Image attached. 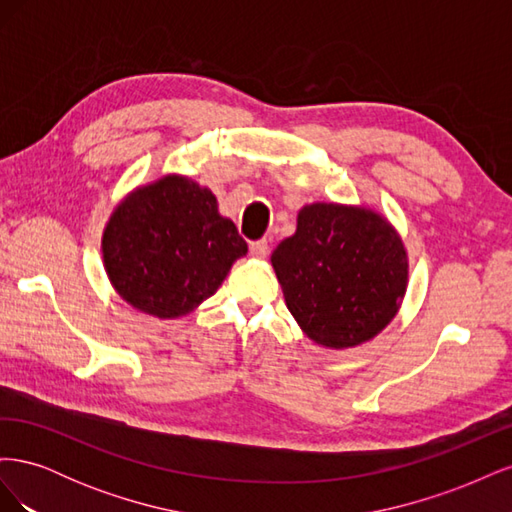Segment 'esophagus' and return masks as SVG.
<instances>
[{
  "label": "esophagus",
  "mask_w": 512,
  "mask_h": 512,
  "mask_svg": "<svg viewBox=\"0 0 512 512\" xmlns=\"http://www.w3.org/2000/svg\"><path fill=\"white\" fill-rule=\"evenodd\" d=\"M250 252L254 258H265L269 254V243L267 239H258L250 243Z\"/></svg>",
  "instance_id": "esophagus-1"
}]
</instances>
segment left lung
<instances>
[{"instance_id":"1","label":"left lung","mask_w":512,"mask_h":512,"mask_svg":"<svg viewBox=\"0 0 512 512\" xmlns=\"http://www.w3.org/2000/svg\"><path fill=\"white\" fill-rule=\"evenodd\" d=\"M286 307L314 344L361 346L389 327L408 288V252L369 207L312 203L271 254Z\"/></svg>"}]
</instances>
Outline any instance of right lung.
<instances>
[{"label": "right lung", "mask_w": 512, "mask_h": 512, "mask_svg": "<svg viewBox=\"0 0 512 512\" xmlns=\"http://www.w3.org/2000/svg\"><path fill=\"white\" fill-rule=\"evenodd\" d=\"M245 254L247 243L220 215L218 198L183 175L138 185L102 232L113 288L138 312L160 320L194 312Z\"/></svg>", "instance_id": "obj_1"}]
</instances>
